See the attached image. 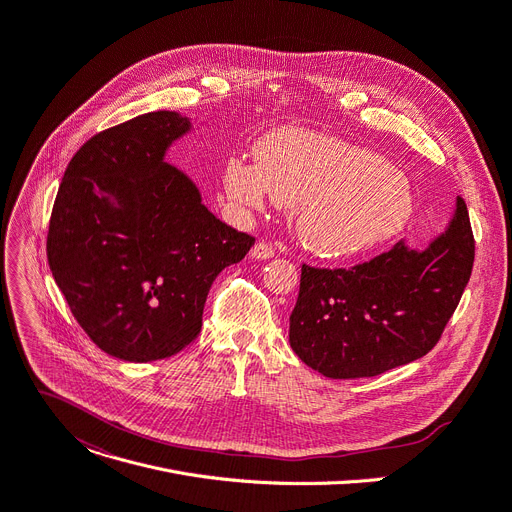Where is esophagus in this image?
I'll return each mask as SVG.
<instances>
[{
    "label": "esophagus",
    "instance_id": "esophagus-1",
    "mask_svg": "<svg viewBox=\"0 0 512 512\" xmlns=\"http://www.w3.org/2000/svg\"><path fill=\"white\" fill-rule=\"evenodd\" d=\"M251 259H261V261H265V259H271L273 255H275V249L271 247V245H267V243H257L253 249H251Z\"/></svg>",
    "mask_w": 512,
    "mask_h": 512
}]
</instances>
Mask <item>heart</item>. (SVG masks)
Wrapping results in <instances>:
<instances>
[{"label":"heart","instance_id":"obj_1","mask_svg":"<svg viewBox=\"0 0 512 512\" xmlns=\"http://www.w3.org/2000/svg\"><path fill=\"white\" fill-rule=\"evenodd\" d=\"M222 179L239 206L263 210L271 196L294 208L296 237L322 257H355L392 241L414 210L402 169L318 132L267 136L257 149V165L230 159Z\"/></svg>","mask_w":512,"mask_h":512}]
</instances>
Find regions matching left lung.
<instances>
[{"label": "left lung", "mask_w": 512, "mask_h": 512, "mask_svg": "<svg viewBox=\"0 0 512 512\" xmlns=\"http://www.w3.org/2000/svg\"><path fill=\"white\" fill-rule=\"evenodd\" d=\"M474 265L466 202L425 247L406 241L353 269L302 265L290 345L333 380L380 376L427 355L439 341Z\"/></svg>", "instance_id": "1"}]
</instances>
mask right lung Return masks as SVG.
<instances>
[{
    "instance_id": "add662e5",
    "label": "right lung",
    "mask_w": 512,
    "mask_h": 512,
    "mask_svg": "<svg viewBox=\"0 0 512 512\" xmlns=\"http://www.w3.org/2000/svg\"><path fill=\"white\" fill-rule=\"evenodd\" d=\"M188 116L149 112L108 128L69 161L46 257L79 327L122 361L171 357L202 331L216 275L255 239L218 220L165 163Z\"/></svg>"
}]
</instances>
